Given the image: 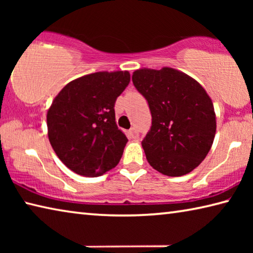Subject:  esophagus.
Returning <instances> with one entry per match:
<instances>
[{"instance_id":"obj_1","label":"esophagus","mask_w":253,"mask_h":253,"mask_svg":"<svg viewBox=\"0 0 253 253\" xmlns=\"http://www.w3.org/2000/svg\"><path fill=\"white\" fill-rule=\"evenodd\" d=\"M129 135L131 138H137V137H138V129H137L136 127H132L129 130Z\"/></svg>"}]
</instances>
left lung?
<instances>
[{"label":"left lung","mask_w":253,"mask_h":253,"mask_svg":"<svg viewBox=\"0 0 253 253\" xmlns=\"http://www.w3.org/2000/svg\"><path fill=\"white\" fill-rule=\"evenodd\" d=\"M131 79L152 114L151 129L142 142L148 163L168 176L192 172L215 136L211 98L198 81L172 68L139 69Z\"/></svg>","instance_id":"left-lung-1"}]
</instances>
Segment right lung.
<instances>
[{"instance_id":"obj_1","label":"right lung","mask_w":253,"mask_h":253,"mask_svg":"<svg viewBox=\"0 0 253 253\" xmlns=\"http://www.w3.org/2000/svg\"><path fill=\"white\" fill-rule=\"evenodd\" d=\"M130 81L128 71L95 72L68 84L46 115L51 146L63 164L84 176L114 169L127 137L115 122V102Z\"/></svg>"}]
</instances>
